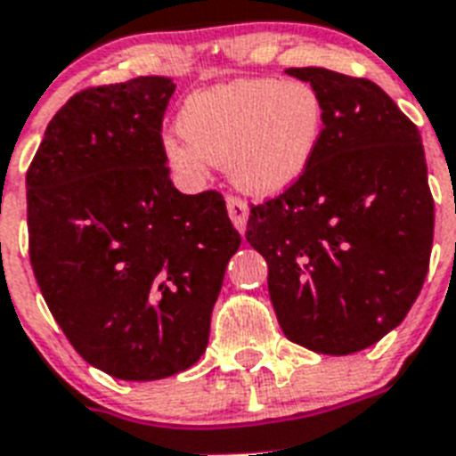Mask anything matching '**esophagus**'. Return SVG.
<instances>
[{"instance_id": "34e87169", "label": "esophagus", "mask_w": 456, "mask_h": 456, "mask_svg": "<svg viewBox=\"0 0 456 456\" xmlns=\"http://www.w3.org/2000/svg\"><path fill=\"white\" fill-rule=\"evenodd\" d=\"M225 205H228V216H231L232 225H235L240 232L247 231V221H248L247 203H244L241 199H237V196H228V199H225Z\"/></svg>"}]
</instances>
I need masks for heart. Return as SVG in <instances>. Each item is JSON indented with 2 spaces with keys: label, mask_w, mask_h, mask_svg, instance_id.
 <instances>
[{
  "label": "heart",
  "mask_w": 456,
  "mask_h": 456,
  "mask_svg": "<svg viewBox=\"0 0 456 456\" xmlns=\"http://www.w3.org/2000/svg\"><path fill=\"white\" fill-rule=\"evenodd\" d=\"M175 127L183 141H164L173 168L199 178L216 164L241 191L276 196L308 171L324 132V102L308 82L235 79L191 93Z\"/></svg>",
  "instance_id": "heart-1"
}]
</instances>
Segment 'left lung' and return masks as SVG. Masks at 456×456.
Returning a JSON list of instances; mask_svg holds the SVG:
<instances>
[{
  "instance_id": "obj_1",
  "label": "left lung",
  "mask_w": 456,
  "mask_h": 456,
  "mask_svg": "<svg viewBox=\"0 0 456 456\" xmlns=\"http://www.w3.org/2000/svg\"><path fill=\"white\" fill-rule=\"evenodd\" d=\"M285 72L322 95L324 132L299 183L251 205L247 240L267 260L288 340L347 356L400 326L425 283L434 240L425 148L370 79Z\"/></svg>"
}]
</instances>
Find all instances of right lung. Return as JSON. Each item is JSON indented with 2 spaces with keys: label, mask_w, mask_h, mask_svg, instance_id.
<instances>
[{
  "label": "right lung",
  "mask_w": 456,
  "mask_h": 456,
  "mask_svg": "<svg viewBox=\"0 0 456 456\" xmlns=\"http://www.w3.org/2000/svg\"><path fill=\"white\" fill-rule=\"evenodd\" d=\"M175 84L136 77L72 95L27 171L29 257L56 324L93 368L155 381L209 340L240 248L219 191L180 193L162 120Z\"/></svg>",
  "instance_id": "add662e5"
}]
</instances>
